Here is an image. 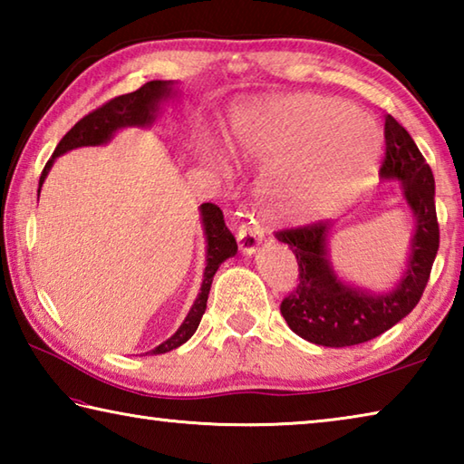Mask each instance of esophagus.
Wrapping results in <instances>:
<instances>
[{
  "label": "esophagus",
  "instance_id": "obj_1",
  "mask_svg": "<svg viewBox=\"0 0 464 464\" xmlns=\"http://www.w3.org/2000/svg\"><path fill=\"white\" fill-rule=\"evenodd\" d=\"M264 241V229L257 223L241 225L237 231V243L243 254L251 256L257 249V246Z\"/></svg>",
  "mask_w": 464,
  "mask_h": 464
}]
</instances>
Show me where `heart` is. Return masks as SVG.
<instances>
[{"label":"heart","mask_w":464,"mask_h":464,"mask_svg":"<svg viewBox=\"0 0 464 464\" xmlns=\"http://www.w3.org/2000/svg\"><path fill=\"white\" fill-rule=\"evenodd\" d=\"M231 140L251 161L274 166L264 198L274 217L307 221L362 190L381 155L374 122L342 100L298 93L233 116Z\"/></svg>","instance_id":"heart-1"}]
</instances>
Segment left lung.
I'll return each instance as SVG.
<instances>
[{
  "mask_svg": "<svg viewBox=\"0 0 464 464\" xmlns=\"http://www.w3.org/2000/svg\"><path fill=\"white\" fill-rule=\"evenodd\" d=\"M382 179H399L403 200L415 218L407 270L389 293L374 295L345 285L329 264L332 223L319 221L278 231L298 264V285L280 304L288 327L303 340L327 348L364 343L410 315L426 290L440 246L434 202V174L410 132L389 114L384 119Z\"/></svg>",
  "mask_w": 464,
  "mask_h": 464,
  "instance_id": "obj_1",
  "label": "left lung"
}]
</instances>
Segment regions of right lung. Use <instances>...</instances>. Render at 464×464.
<instances>
[{
  "label": "right lung",
  "mask_w": 464,
  "mask_h": 464,
  "mask_svg": "<svg viewBox=\"0 0 464 464\" xmlns=\"http://www.w3.org/2000/svg\"><path fill=\"white\" fill-rule=\"evenodd\" d=\"M174 82H161L153 80L140 85L137 92L124 93V96L112 98L106 104L93 110V112L85 114L75 127L67 132L65 137L59 140L57 149L41 174V182H38V194H41V186L44 178L49 176V169L53 168V161L59 155L72 151L77 147H90V145H104L114 137L116 130L127 127H151L155 122L157 114H160V106L163 102L174 98ZM200 217L204 235H207V268H204V280L200 286V293L196 296L190 313H188L184 324L178 327V332L151 350V354H166V352L178 348V345L186 343L194 335L196 329L200 325V319L207 311V301L210 293V285H213V276L227 257L237 254V241H235L233 233L227 229L223 210L213 202L200 204Z\"/></svg>",
  "instance_id": "right-lung-1"
}]
</instances>
